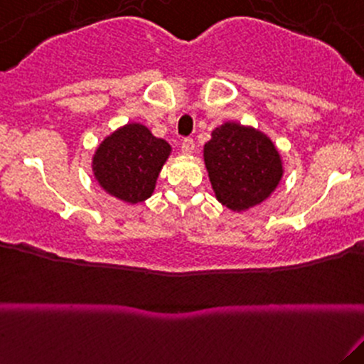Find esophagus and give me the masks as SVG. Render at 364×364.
I'll list each match as a JSON object with an SVG mask.
<instances>
[{
  "label": "esophagus",
  "mask_w": 364,
  "mask_h": 364,
  "mask_svg": "<svg viewBox=\"0 0 364 364\" xmlns=\"http://www.w3.org/2000/svg\"><path fill=\"white\" fill-rule=\"evenodd\" d=\"M181 152L185 154V156H191V154L195 152V141L191 139H185L181 144Z\"/></svg>",
  "instance_id": "34e87169"
}]
</instances>
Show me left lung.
<instances>
[{"label":"left lung","mask_w":364,"mask_h":364,"mask_svg":"<svg viewBox=\"0 0 364 364\" xmlns=\"http://www.w3.org/2000/svg\"><path fill=\"white\" fill-rule=\"evenodd\" d=\"M203 162L215 198L231 212H246L270 198L284 176V162L269 135L225 121L203 145Z\"/></svg>","instance_id":"1"}]
</instances>
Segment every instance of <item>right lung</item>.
I'll return each instance as SVG.
<instances>
[{"label":"right lung","instance_id":"obj_1","mask_svg":"<svg viewBox=\"0 0 364 364\" xmlns=\"http://www.w3.org/2000/svg\"><path fill=\"white\" fill-rule=\"evenodd\" d=\"M171 145L157 139L141 123H127L107 135L92 156L95 181L124 203L144 202L152 196Z\"/></svg>","mask_w":364,"mask_h":364}]
</instances>
